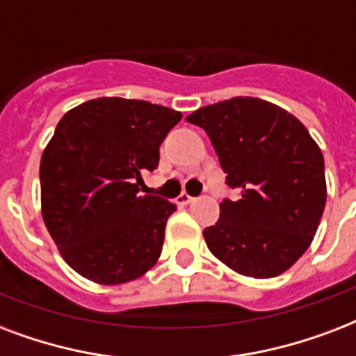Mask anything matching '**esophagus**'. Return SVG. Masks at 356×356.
I'll list each match as a JSON object with an SVG mask.
<instances>
[{
    "label": "esophagus",
    "instance_id": "1",
    "mask_svg": "<svg viewBox=\"0 0 356 356\" xmlns=\"http://www.w3.org/2000/svg\"><path fill=\"white\" fill-rule=\"evenodd\" d=\"M192 201H194V197H192V195H188V194H181L177 197V200H175V203H177L179 207H184V205H190V203H192Z\"/></svg>",
    "mask_w": 356,
    "mask_h": 356
}]
</instances>
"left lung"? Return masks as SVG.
Here are the masks:
<instances>
[{
    "label": "left lung",
    "instance_id": "left-lung-1",
    "mask_svg": "<svg viewBox=\"0 0 356 356\" xmlns=\"http://www.w3.org/2000/svg\"><path fill=\"white\" fill-rule=\"evenodd\" d=\"M209 134L236 201L203 231L211 253L254 279L286 271L309 249L325 209V164L303 123L259 97H233L186 116Z\"/></svg>",
    "mask_w": 356,
    "mask_h": 356
}]
</instances>
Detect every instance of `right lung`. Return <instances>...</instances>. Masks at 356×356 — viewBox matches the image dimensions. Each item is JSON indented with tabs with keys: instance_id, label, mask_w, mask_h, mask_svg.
<instances>
[{
	"instance_id": "obj_1",
	"label": "right lung",
	"mask_w": 356,
	"mask_h": 356,
	"mask_svg": "<svg viewBox=\"0 0 356 356\" xmlns=\"http://www.w3.org/2000/svg\"><path fill=\"white\" fill-rule=\"evenodd\" d=\"M183 118L142 99L97 97L58 122L40 162L42 216L64 260L99 284L138 279L161 257L175 203L140 195L142 173Z\"/></svg>"
}]
</instances>
